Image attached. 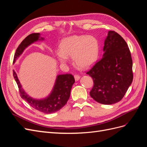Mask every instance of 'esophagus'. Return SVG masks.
Instances as JSON below:
<instances>
[{"label":"esophagus","mask_w":147,"mask_h":147,"mask_svg":"<svg viewBox=\"0 0 147 147\" xmlns=\"http://www.w3.org/2000/svg\"><path fill=\"white\" fill-rule=\"evenodd\" d=\"M74 78H75V81H78V80H79L80 78V77L78 75H74Z\"/></svg>","instance_id":"1"}]
</instances>
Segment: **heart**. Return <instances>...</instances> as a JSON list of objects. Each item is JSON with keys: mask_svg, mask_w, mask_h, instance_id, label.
Returning <instances> with one entry per match:
<instances>
[{"mask_svg": "<svg viewBox=\"0 0 147 147\" xmlns=\"http://www.w3.org/2000/svg\"><path fill=\"white\" fill-rule=\"evenodd\" d=\"M59 48L56 52V56L61 63H67L68 56H72L74 63L81 69H87L94 64L99 53L97 40L85 35H72L63 39Z\"/></svg>", "mask_w": 147, "mask_h": 147, "instance_id": "obj_1", "label": "heart"}]
</instances>
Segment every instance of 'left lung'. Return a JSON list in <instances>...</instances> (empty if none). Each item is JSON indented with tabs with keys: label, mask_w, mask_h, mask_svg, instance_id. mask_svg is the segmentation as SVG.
Segmentation results:
<instances>
[{
	"label": "left lung",
	"mask_w": 147,
	"mask_h": 147,
	"mask_svg": "<svg viewBox=\"0 0 147 147\" xmlns=\"http://www.w3.org/2000/svg\"><path fill=\"white\" fill-rule=\"evenodd\" d=\"M103 57L86 72L94 82L90 94L102 104L121 100L133 80L132 60L123 38L113 30L108 32L103 48Z\"/></svg>",
	"instance_id": "8db88e82"
}]
</instances>
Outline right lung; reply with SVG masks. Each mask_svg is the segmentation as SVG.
I'll return each mask as SVG.
<instances>
[{"mask_svg": "<svg viewBox=\"0 0 147 147\" xmlns=\"http://www.w3.org/2000/svg\"><path fill=\"white\" fill-rule=\"evenodd\" d=\"M40 40H43V38L42 37L40 38L39 33L31 34L26 37L16 49L13 63H15L18 57L22 54L26 48L31 43ZM13 77L19 88L21 97L32 108L45 113H54L63 107L69 99L71 88L75 83V79L72 75H57L51 94L45 99H35L29 96L24 91L14 70H13Z\"/></svg>", "mask_w": 147, "mask_h": 147, "instance_id": "right-lung-1", "label": "right lung"}]
</instances>
